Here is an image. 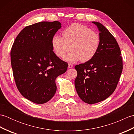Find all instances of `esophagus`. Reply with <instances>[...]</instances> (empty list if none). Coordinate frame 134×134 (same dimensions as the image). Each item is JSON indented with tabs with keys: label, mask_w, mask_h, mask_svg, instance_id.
<instances>
[{
	"label": "esophagus",
	"mask_w": 134,
	"mask_h": 134,
	"mask_svg": "<svg viewBox=\"0 0 134 134\" xmlns=\"http://www.w3.org/2000/svg\"><path fill=\"white\" fill-rule=\"evenodd\" d=\"M73 67V65L72 64H69V65H68V68H69V69H71V68H72Z\"/></svg>",
	"instance_id": "34e87169"
}]
</instances>
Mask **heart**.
<instances>
[{"label": "heart", "mask_w": 134, "mask_h": 134, "mask_svg": "<svg viewBox=\"0 0 134 134\" xmlns=\"http://www.w3.org/2000/svg\"><path fill=\"white\" fill-rule=\"evenodd\" d=\"M62 35L63 37L54 35L51 44L54 52L60 58L68 52L71 46L72 51L64 56V60L75 62L81 59L82 62H85L93 58L97 52L100 38L97 33L90 28L74 24L64 29Z\"/></svg>", "instance_id": "heart-1"}]
</instances>
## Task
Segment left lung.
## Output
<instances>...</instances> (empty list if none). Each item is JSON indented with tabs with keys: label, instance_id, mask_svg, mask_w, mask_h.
Returning a JSON list of instances; mask_svg holds the SVG:
<instances>
[{
	"label": "left lung",
	"instance_id": "obj_1",
	"mask_svg": "<svg viewBox=\"0 0 134 134\" xmlns=\"http://www.w3.org/2000/svg\"><path fill=\"white\" fill-rule=\"evenodd\" d=\"M97 27L100 44L93 58L76 65L78 75L75 87L79 97L87 104L104 100L116 89L123 70L120 48L114 37L103 25L92 22Z\"/></svg>",
	"mask_w": 134,
	"mask_h": 134
}]
</instances>
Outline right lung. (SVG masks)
Listing matches in <instances>:
<instances>
[{"label": "right lung", "instance_id": "1", "mask_svg": "<svg viewBox=\"0 0 134 134\" xmlns=\"http://www.w3.org/2000/svg\"><path fill=\"white\" fill-rule=\"evenodd\" d=\"M62 24L40 22L25 27L17 36L11 51L16 87L25 98L41 104L56 92L55 81L66 71L68 64L53 52L51 40Z\"/></svg>", "mask_w": 134, "mask_h": 134}]
</instances>
